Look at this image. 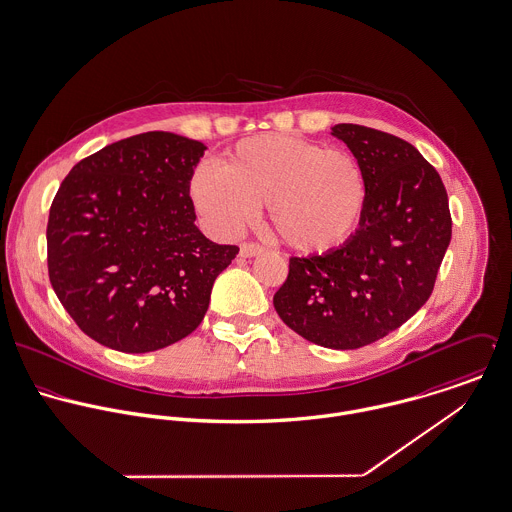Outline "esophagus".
<instances>
[{
  "label": "esophagus",
  "mask_w": 512,
  "mask_h": 512,
  "mask_svg": "<svg viewBox=\"0 0 512 512\" xmlns=\"http://www.w3.org/2000/svg\"><path fill=\"white\" fill-rule=\"evenodd\" d=\"M265 249L261 247V245H257V243H243L241 245V249H239V253H241V257H257V255H261Z\"/></svg>",
  "instance_id": "34e87169"
}]
</instances>
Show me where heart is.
<instances>
[{"instance_id":"b5f03b06","label":"heart","mask_w":512,"mask_h":512,"mask_svg":"<svg viewBox=\"0 0 512 512\" xmlns=\"http://www.w3.org/2000/svg\"><path fill=\"white\" fill-rule=\"evenodd\" d=\"M188 194L209 227L237 235L267 204L285 245L305 255L328 253L350 239L368 202L360 160L299 136L261 134L241 140L219 168L198 166Z\"/></svg>"}]
</instances>
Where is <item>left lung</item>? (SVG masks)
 Wrapping results in <instances>:
<instances>
[{"mask_svg":"<svg viewBox=\"0 0 512 512\" xmlns=\"http://www.w3.org/2000/svg\"><path fill=\"white\" fill-rule=\"evenodd\" d=\"M330 134L360 160L368 202L346 243L291 259L273 305L308 342L354 350L427 303L451 241V215L439 174L415 146L360 124H336Z\"/></svg>","mask_w":512,"mask_h":512,"instance_id":"obj_1","label":"left lung"}]
</instances>
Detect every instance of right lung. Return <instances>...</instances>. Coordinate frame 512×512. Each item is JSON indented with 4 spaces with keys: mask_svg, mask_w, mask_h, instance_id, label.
I'll list each match as a JSON object with an SVG mask.
<instances>
[{
    "mask_svg": "<svg viewBox=\"0 0 512 512\" xmlns=\"http://www.w3.org/2000/svg\"><path fill=\"white\" fill-rule=\"evenodd\" d=\"M205 150L174 132H144L104 146L63 180L47 223L49 279L99 344L154 352L204 320L217 275L239 253L194 223L188 184Z\"/></svg>",
    "mask_w": 512,
    "mask_h": 512,
    "instance_id": "obj_1",
    "label": "right lung"
}]
</instances>
